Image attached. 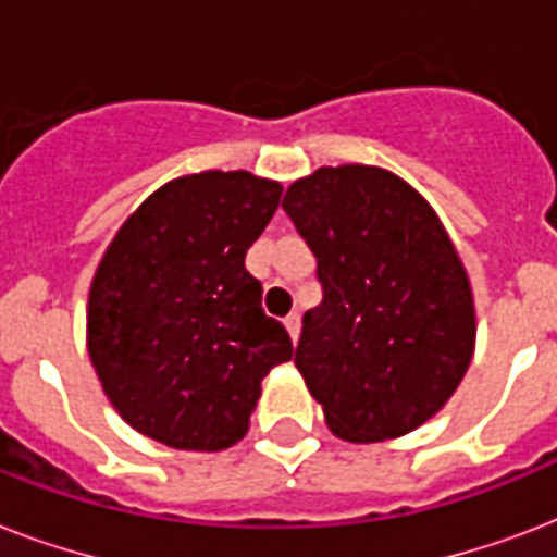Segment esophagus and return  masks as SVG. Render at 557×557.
I'll list each match as a JSON object with an SVG mask.
<instances>
[{"instance_id": "1", "label": "esophagus", "mask_w": 557, "mask_h": 557, "mask_svg": "<svg viewBox=\"0 0 557 557\" xmlns=\"http://www.w3.org/2000/svg\"><path fill=\"white\" fill-rule=\"evenodd\" d=\"M283 323H286V330H288V335H292V341H297V335H300V314L292 312Z\"/></svg>"}]
</instances>
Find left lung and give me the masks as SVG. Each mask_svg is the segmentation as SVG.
Instances as JSON below:
<instances>
[{
	"label": "left lung",
	"instance_id": "obj_1",
	"mask_svg": "<svg viewBox=\"0 0 557 557\" xmlns=\"http://www.w3.org/2000/svg\"><path fill=\"white\" fill-rule=\"evenodd\" d=\"M283 208L318 257L323 300L304 314L295 364L330 431L405 436L457 393L476 341L457 245L405 178L372 164L318 168Z\"/></svg>",
	"mask_w": 557,
	"mask_h": 557
}]
</instances>
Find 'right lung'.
I'll list each match as a JSON object with an SVG mask.
<instances>
[{"instance_id": "add662e5", "label": "right lung", "mask_w": 557, "mask_h": 557, "mask_svg": "<svg viewBox=\"0 0 557 557\" xmlns=\"http://www.w3.org/2000/svg\"><path fill=\"white\" fill-rule=\"evenodd\" d=\"M280 182L205 170L150 193L100 257L86 306L91 367L121 419L176 450L243 440L262 379L292 358L262 312L245 251L280 205Z\"/></svg>"}]
</instances>
